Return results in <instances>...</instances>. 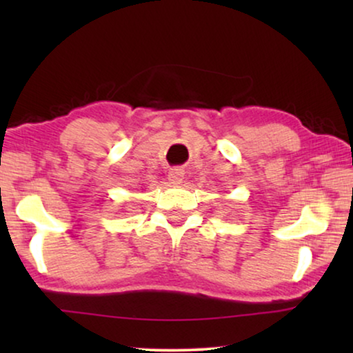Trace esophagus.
I'll use <instances>...</instances> for the list:
<instances>
[{"label": "esophagus", "mask_w": 353, "mask_h": 353, "mask_svg": "<svg viewBox=\"0 0 353 353\" xmlns=\"http://www.w3.org/2000/svg\"><path fill=\"white\" fill-rule=\"evenodd\" d=\"M183 176H185V170H183L181 167H173L168 170V180H170L173 185H180L183 181Z\"/></svg>", "instance_id": "esophagus-1"}]
</instances>
